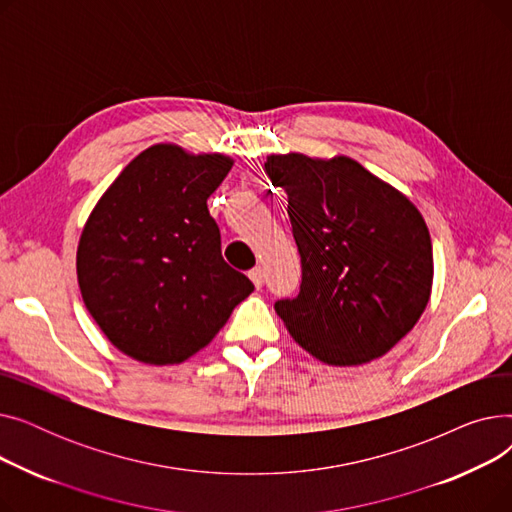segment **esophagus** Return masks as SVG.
<instances>
[{
	"mask_svg": "<svg viewBox=\"0 0 512 512\" xmlns=\"http://www.w3.org/2000/svg\"><path fill=\"white\" fill-rule=\"evenodd\" d=\"M249 278L253 280V284H255L257 288H261V286H263V280H265V272H263V267H253V270L249 272Z\"/></svg>",
	"mask_w": 512,
	"mask_h": 512,
	"instance_id": "1",
	"label": "esophagus"
}]
</instances>
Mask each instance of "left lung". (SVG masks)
Returning <instances> with one entry per match:
<instances>
[{
    "mask_svg": "<svg viewBox=\"0 0 512 512\" xmlns=\"http://www.w3.org/2000/svg\"><path fill=\"white\" fill-rule=\"evenodd\" d=\"M265 174L288 195L301 255L299 294L274 305L290 336L328 365L386 355L432 292V238L417 207L344 155H270Z\"/></svg>",
    "mask_w": 512,
    "mask_h": 512,
    "instance_id": "8db88e82",
    "label": "left lung"
}]
</instances>
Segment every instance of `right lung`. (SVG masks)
<instances>
[{"label": "right lung", "mask_w": 512, "mask_h": 512, "mask_svg": "<svg viewBox=\"0 0 512 512\" xmlns=\"http://www.w3.org/2000/svg\"><path fill=\"white\" fill-rule=\"evenodd\" d=\"M232 168L226 155L153 145L107 188L78 242L83 301L128 357L168 365L220 332L253 282L222 257L207 199Z\"/></svg>", "instance_id": "obj_1"}]
</instances>
